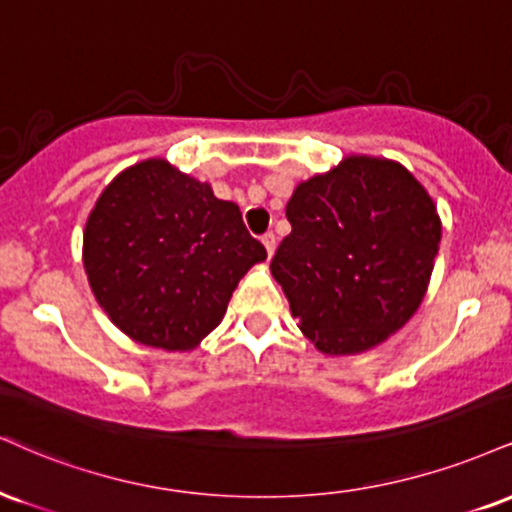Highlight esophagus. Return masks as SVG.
<instances>
[{"mask_svg": "<svg viewBox=\"0 0 512 512\" xmlns=\"http://www.w3.org/2000/svg\"><path fill=\"white\" fill-rule=\"evenodd\" d=\"M262 245H264V250H267V257H272L274 250H276V236H274V233H264Z\"/></svg>", "mask_w": 512, "mask_h": 512, "instance_id": "esophagus-1", "label": "esophagus"}]
</instances>
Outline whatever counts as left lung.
<instances>
[{"label":"left lung","instance_id":"obj_1","mask_svg":"<svg viewBox=\"0 0 512 512\" xmlns=\"http://www.w3.org/2000/svg\"><path fill=\"white\" fill-rule=\"evenodd\" d=\"M272 274L326 355L379 346L415 315L441 243L434 200L403 164L350 155L298 183Z\"/></svg>","mask_w":512,"mask_h":512}]
</instances>
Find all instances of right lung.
<instances>
[{
  "instance_id": "1",
  "label": "right lung",
  "mask_w": 512,
  "mask_h": 512,
  "mask_svg": "<svg viewBox=\"0 0 512 512\" xmlns=\"http://www.w3.org/2000/svg\"><path fill=\"white\" fill-rule=\"evenodd\" d=\"M267 250L236 202L166 159L128 166L102 190L83 264L107 317L143 346L190 350L224 319L238 281Z\"/></svg>"
}]
</instances>
